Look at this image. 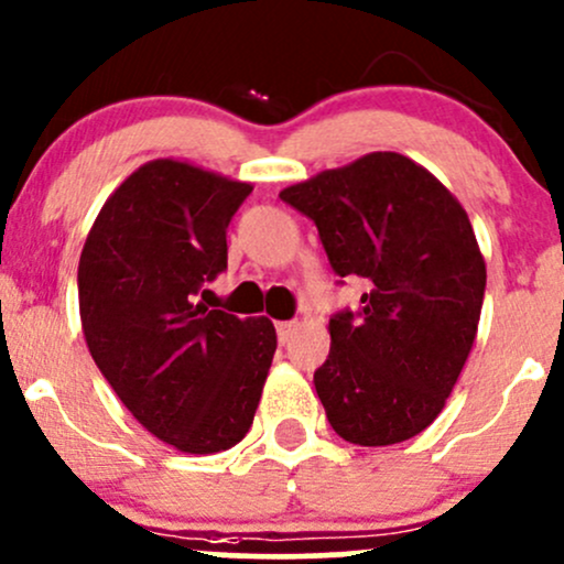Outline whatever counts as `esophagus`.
<instances>
[{"mask_svg": "<svg viewBox=\"0 0 564 564\" xmlns=\"http://www.w3.org/2000/svg\"><path fill=\"white\" fill-rule=\"evenodd\" d=\"M295 330H299V322H276V338H280V344H288Z\"/></svg>", "mask_w": 564, "mask_h": 564, "instance_id": "34e87169", "label": "esophagus"}]
</instances>
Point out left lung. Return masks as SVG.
I'll return each mask as SVG.
<instances>
[{
	"instance_id": "obj_1",
	"label": "left lung",
	"mask_w": 564,
	"mask_h": 564,
	"mask_svg": "<svg viewBox=\"0 0 564 564\" xmlns=\"http://www.w3.org/2000/svg\"><path fill=\"white\" fill-rule=\"evenodd\" d=\"M312 218L338 276H362L359 312L330 319L314 372L335 434L397 445L445 408L477 338L485 258L460 202L419 162L372 151L280 192Z\"/></svg>"
}]
</instances>
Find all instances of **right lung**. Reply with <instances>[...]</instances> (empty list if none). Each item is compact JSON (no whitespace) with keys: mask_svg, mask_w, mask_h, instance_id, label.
<instances>
[{"mask_svg":"<svg viewBox=\"0 0 564 564\" xmlns=\"http://www.w3.org/2000/svg\"><path fill=\"white\" fill-rule=\"evenodd\" d=\"M250 192L197 164L145 162L82 248L87 349L138 423L181 453L229 451L250 432L276 351L271 319L197 301L226 269V229Z\"/></svg>","mask_w":564,"mask_h":564,"instance_id":"add662e5","label":"right lung"}]
</instances>
